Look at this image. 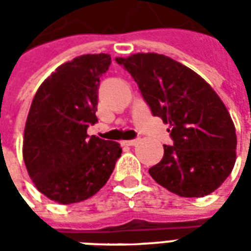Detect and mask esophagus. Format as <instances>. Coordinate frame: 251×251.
I'll use <instances>...</instances> for the list:
<instances>
[{
  "label": "esophagus",
  "mask_w": 251,
  "mask_h": 251,
  "mask_svg": "<svg viewBox=\"0 0 251 251\" xmlns=\"http://www.w3.org/2000/svg\"><path fill=\"white\" fill-rule=\"evenodd\" d=\"M137 142H138V138H136V140H129V141H124V144L129 145V147H133V145H136Z\"/></svg>",
  "instance_id": "34e87169"
}]
</instances>
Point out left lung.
I'll return each mask as SVG.
<instances>
[{
    "label": "left lung",
    "instance_id": "left-lung-1",
    "mask_svg": "<svg viewBox=\"0 0 251 251\" xmlns=\"http://www.w3.org/2000/svg\"><path fill=\"white\" fill-rule=\"evenodd\" d=\"M138 84L154 117L169 124L172 145L149 169L158 184L184 198L219 188L237 158L235 126L226 106L203 77L158 53L115 57Z\"/></svg>",
    "mask_w": 251,
    "mask_h": 251
}]
</instances>
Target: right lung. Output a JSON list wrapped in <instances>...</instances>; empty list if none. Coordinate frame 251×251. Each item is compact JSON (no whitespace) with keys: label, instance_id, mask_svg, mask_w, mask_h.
<instances>
[{"label":"right lung","instance_id":"1","mask_svg":"<svg viewBox=\"0 0 251 251\" xmlns=\"http://www.w3.org/2000/svg\"><path fill=\"white\" fill-rule=\"evenodd\" d=\"M111 57L94 53L56 68L37 90L24 129L23 156L36 188L60 204L98 192L121 157L115 141L88 136L97 120L100 76Z\"/></svg>","mask_w":251,"mask_h":251}]
</instances>
